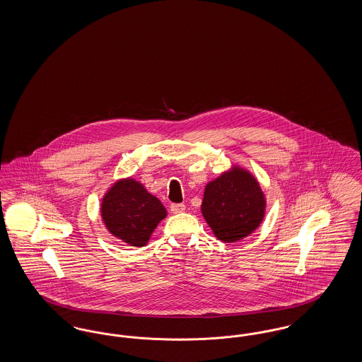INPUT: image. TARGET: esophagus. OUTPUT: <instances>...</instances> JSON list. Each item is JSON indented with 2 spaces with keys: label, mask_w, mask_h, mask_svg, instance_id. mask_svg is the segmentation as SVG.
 <instances>
[{
  "label": "esophagus",
  "mask_w": 362,
  "mask_h": 362,
  "mask_svg": "<svg viewBox=\"0 0 362 362\" xmlns=\"http://www.w3.org/2000/svg\"><path fill=\"white\" fill-rule=\"evenodd\" d=\"M186 210V206L183 204H173L171 205V211L173 214H177V213H183Z\"/></svg>",
  "instance_id": "obj_1"
}]
</instances>
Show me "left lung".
<instances>
[{"mask_svg":"<svg viewBox=\"0 0 362 362\" xmlns=\"http://www.w3.org/2000/svg\"><path fill=\"white\" fill-rule=\"evenodd\" d=\"M201 211L218 240L235 243L262 224L266 197L258 179L233 164L205 186Z\"/></svg>","mask_w":362,"mask_h":362,"instance_id":"1","label":"left lung"}]
</instances>
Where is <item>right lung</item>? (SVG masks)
<instances>
[{"instance_id": "obj_1", "label": "right lung", "mask_w": 362, "mask_h": 362, "mask_svg": "<svg viewBox=\"0 0 362 362\" xmlns=\"http://www.w3.org/2000/svg\"><path fill=\"white\" fill-rule=\"evenodd\" d=\"M100 216L112 236L129 245L144 247L158 223L167 217V209L141 182L124 177L105 191Z\"/></svg>"}]
</instances>
